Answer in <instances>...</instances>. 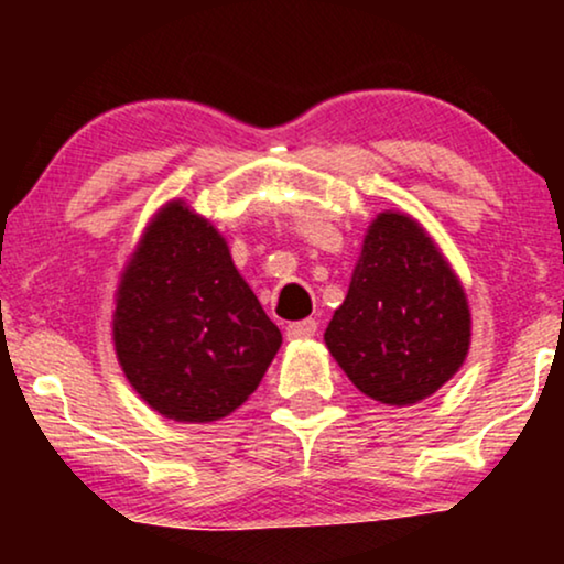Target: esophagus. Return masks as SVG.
<instances>
[{
	"instance_id": "1",
	"label": "esophagus",
	"mask_w": 564,
	"mask_h": 564,
	"mask_svg": "<svg viewBox=\"0 0 564 564\" xmlns=\"http://www.w3.org/2000/svg\"><path fill=\"white\" fill-rule=\"evenodd\" d=\"M315 332H318V321H315V318L296 321V323H289V326H286L289 339H307V336H315Z\"/></svg>"
}]
</instances>
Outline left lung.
Listing matches in <instances>:
<instances>
[{
    "label": "left lung",
    "instance_id": "left-lung-1",
    "mask_svg": "<svg viewBox=\"0 0 564 564\" xmlns=\"http://www.w3.org/2000/svg\"><path fill=\"white\" fill-rule=\"evenodd\" d=\"M323 339L349 381L387 405L419 403L462 368L467 296L419 223L400 212L373 219Z\"/></svg>",
    "mask_w": 564,
    "mask_h": 564
}]
</instances>
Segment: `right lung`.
Segmentation results:
<instances>
[{"label": "right lung", "mask_w": 564, "mask_h": 564, "mask_svg": "<svg viewBox=\"0 0 564 564\" xmlns=\"http://www.w3.org/2000/svg\"><path fill=\"white\" fill-rule=\"evenodd\" d=\"M113 341L129 384L174 422H217L257 390L281 332L225 238L172 200L121 275Z\"/></svg>", "instance_id": "obj_1"}]
</instances>
